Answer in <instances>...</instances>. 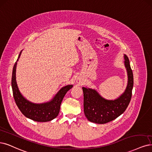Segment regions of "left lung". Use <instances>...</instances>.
Masks as SVG:
<instances>
[{
    "mask_svg": "<svg viewBox=\"0 0 152 152\" xmlns=\"http://www.w3.org/2000/svg\"><path fill=\"white\" fill-rule=\"evenodd\" d=\"M124 65L128 74V84L124 92L114 100H107L95 89L82 87L83 92V110L89 121L105 124L117 118L128 106L132 99L133 87V74L128 57L124 55Z\"/></svg>",
    "mask_w": 152,
    "mask_h": 152,
    "instance_id": "obj_1",
    "label": "left lung"
}]
</instances>
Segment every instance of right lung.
<instances>
[{
	"label": "right lung",
	"mask_w": 152,
	"mask_h": 152,
	"mask_svg": "<svg viewBox=\"0 0 152 152\" xmlns=\"http://www.w3.org/2000/svg\"><path fill=\"white\" fill-rule=\"evenodd\" d=\"M22 51L20 52L18 58L15 63L13 67L12 75V88L14 99L18 108L24 116L38 122H46L51 121L58 115L60 109L61 101L66 93L72 88V85H68L64 87L57 92L55 96L49 102L36 104L33 103L20 94L16 82L15 78V71H16L17 61L20 58Z\"/></svg>",
	"instance_id": "right-lung-1"
}]
</instances>
